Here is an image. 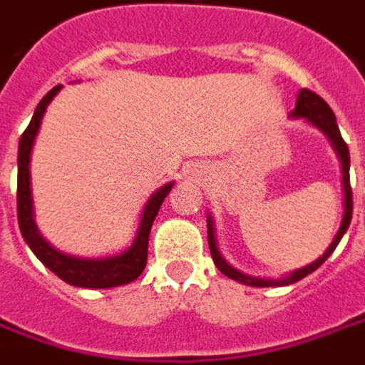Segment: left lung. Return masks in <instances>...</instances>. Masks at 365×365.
Instances as JSON below:
<instances>
[{
  "label": "left lung",
  "mask_w": 365,
  "mask_h": 365,
  "mask_svg": "<svg viewBox=\"0 0 365 365\" xmlns=\"http://www.w3.org/2000/svg\"><path fill=\"white\" fill-rule=\"evenodd\" d=\"M290 117H292V119H304L306 123L314 125L318 130H322V133L328 137V140L331 143V147H334V150H336V155H338V158H340L341 185H344V216H341L340 230H338V235L334 236L331 245L326 248V252H324L318 260H314L312 264L302 266V268H298V270H294V272L286 274V276H282V278H258V276H248V274L236 270L235 266H230V264L226 262L225 258H222L220 250H218V246H216L215 222H212V216L208 215L207 216L208 248H210V255H212V260H215L216 268L225 274V276H228V278H232V280H236V282H240V284H246V286L268 288V286H288V284H294V282H298V280H302L304 276H308V274H312L314 270H318L322 264L328 260V256L336 250V246L340 245L341 236L346 235V230H348V226H350L351 210H354V202H351V187H350V150H348V145H346L344 139H341L334 110L328 107V103L324 101L320 95L308 91V89H300V93H298V99H296V109L290 113Z\"/></svg>",
  "instance_id": "obj_1"
}]
</instances>
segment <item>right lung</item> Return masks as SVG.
<instances>
[{"instance_id":"obj_1","label":"right lung","mask_w":365,"mask_h":365,"mask_svg":"<svg viewBox=\"0 0 365 365\" xmlns=\"http://www.w3.org/2000/svg\"><path fill=\"white\" fill-rule=\"evenodd\" d=\"M61 87L63 85L53 87L51 91L39 101L34 113V119L21 135V139H19V153H17V220H19V230H21V236L25 238L27 246L34 250V255L53 274H57L63 282L79 286V288H115V286H123V284L137 280L145 270L147 252H149L150 226L157 218L163 200L167 198L170 188L175 187V182H167V185H163L150 195L149 200L145 202V208H143V215H140L133 245L127 250L119 252V255L105 256V258H81V256L63 255L57 248H53L41 236L39 228L35 225L29 163H31V150H34L35 137L39 133L45 110L49 107V103L53 101V97L61 91Z\"/></svg>"}]
</instances>
